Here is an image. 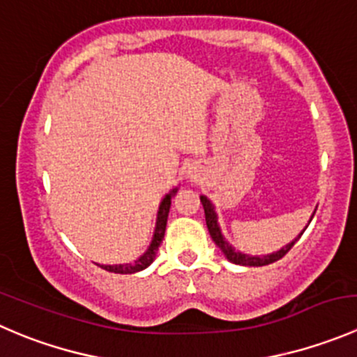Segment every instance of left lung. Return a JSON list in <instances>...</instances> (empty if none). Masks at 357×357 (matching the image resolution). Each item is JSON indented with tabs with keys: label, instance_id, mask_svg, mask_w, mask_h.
Returning <instances> with one entry per match:
<instances>
[{
	"label": "left lung",
	"instance_id": "obj_1",
	"mask_svg": "<svg viewBox=\"0 0 357 357\" xmlns=\"http://www.w3.org/2000/svg\"><path fill=\"white\" fill-rule=\"evenodd\" d=\"M200 202H202V206H204V213H206V225H207V230H209L211 237H213V241L216 242L218 248L223 251V255L227 256L228 261L235 263V265H244V266L271 265V263L281 259L282 256H284L286 252H288L289 249L295 245V242L302 237L303 231H305V230H302V234H300L295 241H291L289 244H286L284 248H281L279 251L271 252V255H265V256H249V255H244V252H241V251H235V248H231V244H228V242L225 241L223 234H221L220 225H218V214H216V211H214L213 202H211L206 195H200ZM312 218H314V214L310 216L309 223L312 221Z\"/></svg>",
	"mask_w": 357,
	"mask_h": 357
}]
</instances>
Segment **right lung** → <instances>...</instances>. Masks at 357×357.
Segmentation results:
<instances>
[{"instance_id":"add662e5","label":"right lung","mask_w":357,"mask_h":357,"mask_svg":"<svg viewBox=\"0 0 357 357\" xmlns=\"http://www.w3.org/2000/svg\"><path fill=\"white\" fill-rule=\"evenodd\" d=\"M178 192V188L171 190L167 195L162 199L160 207H158V214H157V225H155V231H153V238H151L150 245H148L146 251L132 263H123V265H99L101 268L108 272H115V274H136V272L144 271L146 266H150L153 263L155 256H157L158 248H160L162 241H164L165 235V227H167V216H169V209H171V200L174 197V193Z\"/></svg>"}]
</instances>
